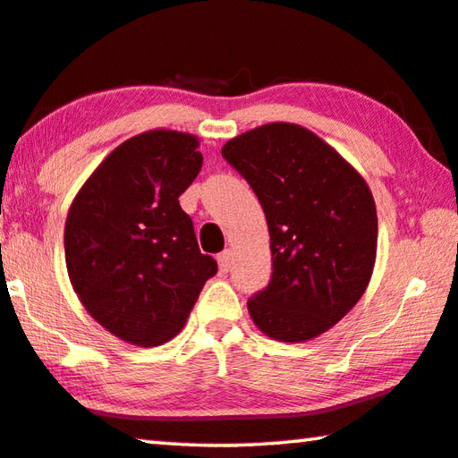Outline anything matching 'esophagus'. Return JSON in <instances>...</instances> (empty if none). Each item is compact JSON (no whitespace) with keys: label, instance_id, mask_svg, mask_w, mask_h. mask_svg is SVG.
Returning <instances> with one entry per match:
<instances>
[{"label":"esophagus","instance_id":"obj_1","mask_svg":"<svg viewBox=\"0 0 458 458\" xmlns=\"http://www.w3.org/2000/svg\"><path fill=\"white\" fill-rule=\"evenodd\" d=\"M217 265H220L222 273H228L230 267H232V252L230 250L220 252V255H217Z\"/></svg>","mask_w":458,"mask_h":458}]
</instances>
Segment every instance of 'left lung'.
I'll use <instances>...</instances> for the list:
<instances>
[{"label": "left lung", "mask_w": 458, "mask_h": 458, "mask_svg": "<svg viewBox=\"0 0 458 458\" xmlns=\"http://www.w3.org/2000/svg\"><path fill=\"white\" fill-rule=\"evenodd\" d=\"M222 157L263 206L273 273L249 300L267 336L301 343L332 328L371 279L377 209L357 171L310 130L275 122L232 138Z\"/></svg>", "instance_id": "1"}]
</instances>
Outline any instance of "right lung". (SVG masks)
Wrapping results in <instances>:
<instances>
[{
	"label": "right lung",
	"mask_w": 458,
	"mask_h": 458,
	"mask_svg": "<svg viewBox=\"0 0 458 458\" xmlns=\"http://www.w3.org/2000/svg\"><path fill=\"white\" fill-rule=\"evenodd\" d=\"M198 138L152 130L120 144L77 193L64 260L85 310L115 336L158 346L183 328L217 271L179 195L201 171Z\"/></svg>",
	"instance_id": "add662e5"
}]
</instances>
